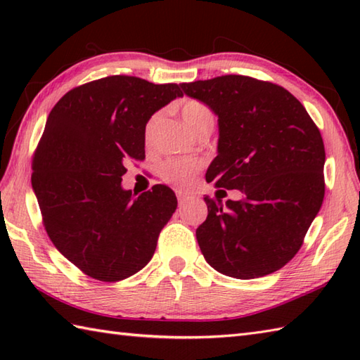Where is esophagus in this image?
I'll return each mask as SVG.
<instances>
[{"label": "esophagus", "instance_id": "1", "mask_svg": "<svg viewBox=\"0 0 360 360\" xmlns=\"http://www.w3.org/2000/svg\"><path fill=\"white\" fill-rule=\"evenodd\" d=\"M176 196H178V201H179V204H182V202H186V201H188L190 196L187 192H182V190H176Z\"/></svg>", "mask_w": 360, "mask_h": 360}]
</instances>
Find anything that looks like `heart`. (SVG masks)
Listing matches in <instances>:
<instances>
[{"label": "heart", "instance_id": "1", "mask_svg": "<svg viewBox=\"0 0 360 360\" xmlns=\"http://www.w3.org/2000/svg\"><path fill=\"white\" fill-rule=\"evenodd\" d=\"M181 117L190 131L195 134H200L204 129H213L215 125V114L209 108L207 105L195 101V98H188L181 105ZM160 120L159 114H155L145 125V141L150 143L153 141V136L158 128ZM201 164L195 162V160H186V159H168L160 167V176L168 184L176 187L187 186L195 173L200 170Z\"/></svg>", "mask_w": 360, "mask_h": 360}]
</instances>
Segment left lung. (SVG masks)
Masks as SVG:
<instances>
[{"label": "left lung", "instance_id": "left-lung-1", "mask_svg": "<svg viewBox=\"0 0 360 360\" xmlns=\"http://www.w3.org/2000/svg\"><path fill=\"white\" fill-rule=\"evenodd\" d=\"M181 88L218 116V156L205 181L244 195L226 204L204 198L209 215L196 240L205 262L241 280L281 269L323 202L325 147L317 125L288 89L271 82L221 75Z\"/></svg>", "mask_w": 360, "mask_h": 360}]
</instances>
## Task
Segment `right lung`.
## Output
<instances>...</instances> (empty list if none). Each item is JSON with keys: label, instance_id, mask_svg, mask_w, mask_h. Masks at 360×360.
Segmentation results:
<instances>
[{"label": "right lung", "instance_id": "add662e5", "mask_svg": "<svg viewBox=\"0 0 360 360\" xmlns=\"http://www.w3.org/2000/svg\"><path fill=\"white\" fill-rule=\"evenodd\" d=\"M176 97V83L111 75L68 91L49 112L32 188L53 246L89 277L119 281L141 271L178 207L167 186L134 198L120 184L128 160L145 158L147 122Z\"/></svg>", "mask_w": 360, "mask_h": 360}]
</instances>
